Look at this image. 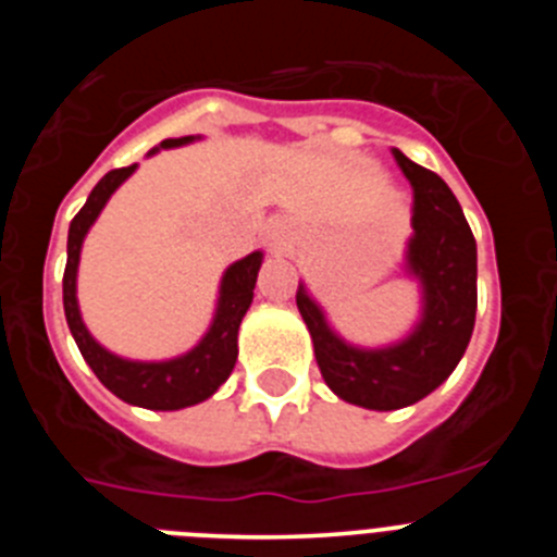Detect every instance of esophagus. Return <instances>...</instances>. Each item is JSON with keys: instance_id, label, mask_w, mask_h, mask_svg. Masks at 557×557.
Wrapping results in <instances>:
<instances>
[{"instance_id": "esophagus-1", "label": "esophagus", "mask_w": 557, "mask_h": 557, "mask_svg": "<svg viewBox=\"0 0 557 557\" xmlns=\"http://www.w3.org/2000/svg\"><path fill=\"white\" fill-rule=\"evenodd\" d=\"M264 243L270 245V250L275 253H284L293 243V234H289V225L284 220H270L268 228H264Z\"/></svg>"}]
</instances>
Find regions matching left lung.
Segmentation results:
<instances>
[{"mask_svg":"<svg viewBox=\"0 0 557 557\" xmlns=\"http://www.w3.org/2000/svg\"><path fill=\"white\" fill-rule=\"evenodd\" d=\"M412 186V234L405 275L418 284L416 326L387 346H357L339 337L307 284H298V312L312 334L314 359L334 396L366 410H401L441 387L466 354L476 314V243L444 178L412 164L393 147Z\"/></svg>","mask_w":557,"mask_h":557,"instance_id":"left-lung-1","label":"left lung"}]
</instances>
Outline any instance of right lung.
<instances>
[{"label":"right lung","mask_w":557,"mask_h":557,"mask_svg":"<svg viewBox=\"0 0 557 557\" xmlns=\"http://www.w3.org/2000/svg\"><path fill=\"white\" fill-rule=\"evenodd\" d=\"M195 139H200V136L164 139L159 147H152L147 156H156L159 150H170V147H184ZM133 172H136V164L108 172L106 178L91 189L86 206L77 211L72 225H69L66 270H63V312H66L69 332L75 337L83 359L113 396L133 407H145V410H184V407L200 405L209 396H214L218 387L234 371L236 354H239L236 334H239V323H243L245 312L253 301L256 275L262 268L264 253L253 250L245 259L225 268L223 278H220L214 318H211L203 337L198 339V346H191L186 354L147 362V359H127L108 351L83 323L81 304H77V264H81L83 239H86L88 228L100 218V211L106 209L113 191L120 189Z\"/></svg>","instance_id":"add662e5"}]
</instances>
